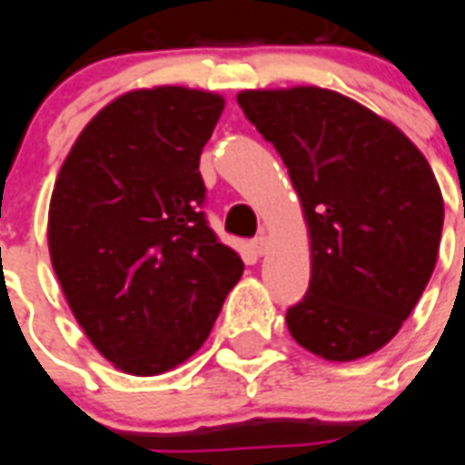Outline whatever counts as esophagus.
Masks as SVG:
<instances>
[{
    "mask_svg": "<svg viewBox=\"0 0 465 465\" xmlns=\"http://www.w3.org/2000/svg\"><path fill=\"white\" fill-rule=\"evenodd\" d=\"M268 243H270L268 236H265V233H261V236H255L251 246H253V251L258 255H265V253H268Z\"/></svg>",
    "mask_w": 465,
    "mask_h": 465,
    "instance_id": "obj_1",
    "label": "esophagus"
}]
</instances>
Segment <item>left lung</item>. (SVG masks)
I'll list each match as a JSON object with an SVG mask.
<instances>
[{"instance_id":"8db88e82","label":"left lung","mask_w":465,"mask_h":465,"mask_svg":"<svg viewBox=\"0 0 465 465\" xmlns=\"http://www.w3.org/2000/svg\"><path fill=\"white\" fill-rule=\"evenodd\" d=\"M241 111L290 171L311 239L292 338L328 361L381 350L422 297L440 253L444 200L393 123L318 86L241 91Z\"/></svg>"}]
</instances>
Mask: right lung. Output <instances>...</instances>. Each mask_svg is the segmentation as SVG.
Segmentation results:
<instances>
[{
	"label": "right lung",
	"instance_id": "obj_1",
	"mask_svg": "<svg viewBox=\"0 0 465 465\" xmlns=\"http://www.w3.org/2000/svg\"><path fill=\"white\" fill-rule=\"evenodd\" d=\"M224 98L154 86L84 127L54 181L47 246L98 352L156 376L203 347L243 262L204 219L200 154Z\"/></svg>",
	"mask_w": 465,
	"mask_h": 465
}]
</instances>
